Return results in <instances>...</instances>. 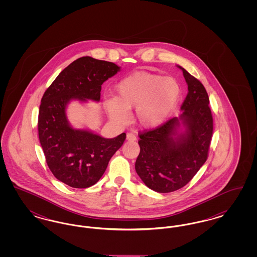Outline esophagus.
Returning a JSON list of instances; mask_svg holds the SVG:
<instances>
[{"mask_svg": "<svg viewBox=\"0 0 257 257\" xmlns=\"http://www.w3.org/2000/svg\"><path fill=\"white\" fill-rule=\"evenodd\" d=\"M126 139L128 140V141H131V142H134L137 140V137H136V135L134 133H127L126 135Z\"/></svg>", "mask_w": 257, "mask_h": 257, "instance_id": "34e87169", "label": "esophagus"}]
</instances>
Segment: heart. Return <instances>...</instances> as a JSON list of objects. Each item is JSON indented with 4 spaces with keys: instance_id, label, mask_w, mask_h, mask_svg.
Listing matches in <instances>:
<instances>
[{
    "instance_id": "1",
    "label": "heart",
    "mask_w": 257,
    "mask_h": 257,
    "mask_svg": "<svg viewBox=\"0 0 257 257\" xmlns=\"http://www.w3.org/2000/svg\"><path fill=\"white\" fill-rule=\"evenodd\" d=\"M181 86L172 77L138 72L122 79L116 86L115 98L106 101L111 118L124 122L128 110L136 108L135 119L144 128H154L164 122L174 110Z\"/></svg>"
}]
</instances>
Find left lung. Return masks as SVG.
Wrapping results in <instances>:
<instances>
[{
  "label": "left lung",
  "instance_id": "left-lung-1",
  "mask_svg": "<svg viewBox=\"0 0 257 257\" xmlns=\"http://www.w3.org/2000/svg\"><path fill=\"white\" fill-rule=\"evenodd\" d=\"M188 94L179 117L140 133L135 169L143 182L158 193H171L189 183L208 158L213 116L205 87L183 67ZM184 130H181V125Z\"/></svg>",
  "mask_w": 257,
  "mask_h": 257
}]
</instances>
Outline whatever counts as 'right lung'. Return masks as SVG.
I'll list each match as a JSON object with an SVG mask.
<instances>
[{
    "label": "right lung",
    "mask_w": 257,
    "mask_h": 257,
    "mask_svg": "<svg viewBox=\"0 0 257 257\" xmlns=\"http://www.w3.org/2000/svg\"><path fill=\"white\" fill-rule=\"evenodd\" d=\"M120 67L110 61L82 57L64 68L44 92L38 112V137L54 176L72 188L98 182L126 134L105 139L88 130L74 129L66 107L74 100L98 102L102 84Z\"/></svg>",
    "instance_id": "1"
}]
</instances>
